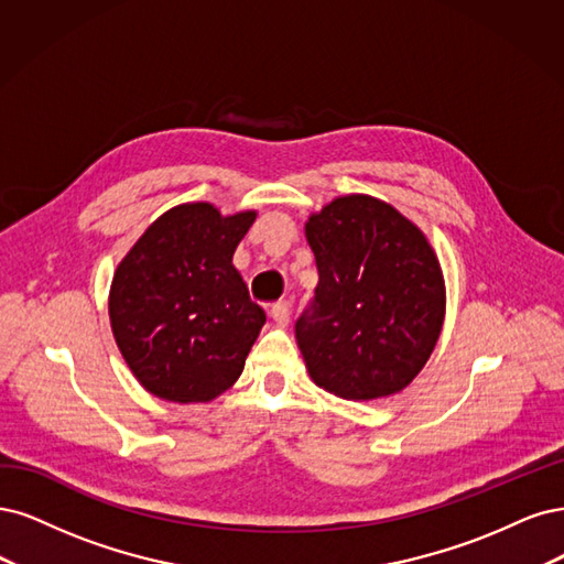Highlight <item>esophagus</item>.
<instances>
[{
  "instance_id": "esophagus-1",
  "label": "esophagus",
  "mask_w": 564,
  "mask_h": 564,
  "mask_svg": "<svg viewBox=\"0 0 564 564\" xmlns=\"http://www.w3.org/2000/svg\"><path fill=\"white\" fill-rule=\"evenodd\" d=\"M290 314H293V306H290V302H279L271 306V321H274L276 325H288L290 323Z\"/></svg>"
}]
</instances>
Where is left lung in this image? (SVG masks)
Here are the masks:
<instances>
[{"mask_svg":"<svg viewBox=\"0 0 564 564\" xmlns=\"http://www.w3.org/2000/svg\"><path fill=\"white\" fill-rule=\"evenodd\" d=\"M318 269L295 337L318 387L347 401L403 391L438 341L445 283L426 236L372 196H339L304 227Z\"/></svg>","mask_w":564,"mask_h":564,"instance_id":"1","label":"left lung"}]
</instances>
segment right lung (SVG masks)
I'll list each match as a JSON object with an SVG mask.
<instances>
[{
  "instance_id": "obj_1",
  "label": "right lung",
  "mask_w": 564,
  "mask_h": 564,
  "mask_svg": "<svg viewBox=\"0 0 564 564\" xmlns=\"http://www.w3.org/2000/svg\"><path fill=\"white\" fill-rule=\"evenodd\" d=\"M256 213L210 204L163 213L115 271L110 321L140 384L173 403H206L243 372L267 321L231 258Z\"/></svg>"
}]
</instances>
